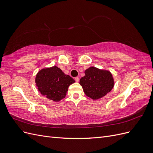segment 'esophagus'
Returning a JSON list of instances; mask_svg holds the SVG:
<instances>
[{
    "instance_id": "esophagus-1",
    "label": "esophagus",
    "mask_w": 153,
    "mask_h": 153,
    "mask_svg": "<svg viewBox=\"0 0 153 153\" xmlns=\"http://www.w3.org/2000/svg\"><path fill=\"white\" fill-rule=\"evenodd\" d=\"M75 81L76 82H79V78H78V77H75Z\"/></svg>"
}]
</instances>
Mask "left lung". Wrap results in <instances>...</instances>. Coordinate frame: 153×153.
I'll return each mask as SVG.
<instances>
[{"label": "left lung", "instance_id": "obj_1", "mask_svg": "<svg viewBox=\"0 0 153 153\" xmlns=\"http://www.w3.org/2000/svg\"><path fill=\"white\" fill-rule=\"evenodd\" d=\"M80 84L85 95L97 100L112 90L114 83L112 74L109 71L91 67L85 71V76L80 78Z\"/></svg>", "mask_w": 153, "mask_h": 153}]
</instances>
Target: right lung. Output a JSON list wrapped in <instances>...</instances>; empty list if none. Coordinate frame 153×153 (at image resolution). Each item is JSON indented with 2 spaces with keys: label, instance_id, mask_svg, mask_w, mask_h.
Listing matches in <instances>:
<instances>
[{
  "label": "right lung",
  "instance_id": "1",
  "mask_svg": "<svg viewBox=\"0 0 153 153\" xmlns=\"http://www.w3.org/2000/svg\"><path fill=\"white\" fill-rule=\"evenodd\" d=\"M75 82L57 66L41 69L36 77V84L41 94L55 101L65 98L68 87Z\"/></svg>",
  "mask_w": 153,
  "mask_h": 153
}]
</instances>
